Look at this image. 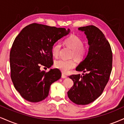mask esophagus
<instances>
[{"instance_id":"1","label":"esophagus","mask_w":124,"mask_h":124,"mask_svg":"<svg viewBox=\"0 0 124 124\" xmlns=\"http://www.w3.org/2000/svg\"><path fill=\"white\" fill-rule=\"evenodd\" d=\"M62 79H66V78H67V76H66V75H65L64 74H62Z\"/></svg>"}]
</instances>
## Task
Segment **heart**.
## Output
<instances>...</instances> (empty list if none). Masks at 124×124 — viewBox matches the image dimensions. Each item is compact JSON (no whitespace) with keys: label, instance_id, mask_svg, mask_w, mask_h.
<instances>
[{"label":"heart","instance_id":"b5f03b06","mask_svg":"<svg viewBox=\"0 0 124 124\" xmlns=\"http://www.w3.org/2000/svg\"><path fill=\"white\" fill-rule=\"evenodd\" d=\"M65 45L72 49L70 57L74 58L78 61H82L86 54V49L83 46V41L82 39L76 35H72L66 38L64 41ZM62 45L60 42H56L52 48V54L55 58L59 56ZM76 66L73 60H60L56 61L55 62V68L60 70L62 73L67 74L70 72L71 69H73Z\"/></svg>","mask_w":124,"mask_h":124}]
</instances>
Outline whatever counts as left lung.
I'll use <instances>...</instances> for the list:
<instances>
[{"instance_id":"8db88e82","label":"left lung","mask_w":124,"mask_h":124,"mask_svg":"<svg viewBox=\"0 0 124 124\" xmlns=\"http://www.w3.org/2000/svg\"><path fill=\"white\" fill-rule=\"evenodd\" d=\"M78 30L86 35L89 51L76 69L79 72L82 71V75L69 76L74 84L68 91V96L76 104L86 105L100 96L108 82L112 70V54L108 41L97 27L88 25Z\"/></svg>"}]
</instances>
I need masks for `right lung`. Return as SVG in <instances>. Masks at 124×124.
I'll list each match as a JSON object with an SVG mask.
<instances>
[{"label":"right lung","instance_id":"right-lung-1","mask_svg":"<svg viewBox=\"0 0 124 124\" xmlns=\"http://www.w3.org/2000/svg\"><path fill=\"white\" fill-rule=\"evenodd\" d=\"M70 29L33 23L24 27L16 37L10 53L11 79L23 98L37 103L47 97L51 85L61 77L58 69L41 71V65H53L52 48L69 34Z\"/></svg>","mask_w":124,"mask_h":124}]
</instances>
